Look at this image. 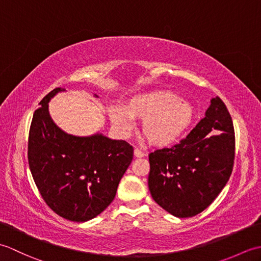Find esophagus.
<instances>
[{
  "mask_svg": "<svg viewBox=\"0 0 261 261\" xmlns=\"http://www.w3.org/2000/svg\"><path fill=\"white\" fill-rule=\"evenodd\" d=\"M143 156H145V153H143L141 150H139V149H138V148L135 149V157L141 158V157H143Z\"/></svg>",
  "mask_w": 261,
  "mask_h": 261,
  "instance_id": "esophagus-1",
  "label": "esophagus"
}]
</instances>
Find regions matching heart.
Returning <instances> with one entry per match:
<instances>
[{"mask_svg": "<svg viewBox=\"0 0 261 261\" xmlns=\"http://www.w3.org/2000/svg\"><path fill=\"white\" fill-rule=\"evenodd\" d=\"M113 125L121 132L130 131L132 119L140 120L143 138L154 147H168L178 141L193 124L195 109L170 91L138 94L124 103V108L109 110Z\"/></svg>", "mask_w": 261, "mask_h": 261, "instance_id": "heart-1", "label": "heart"}]
</instances>
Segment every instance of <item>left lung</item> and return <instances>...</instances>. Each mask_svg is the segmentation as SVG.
<instances>
[{
    "mask_svg": "<svg viewBox=\"0 0 261 261\" xmlns=\"http://www.w3.org/2000/svg\"><path fill=\"white\" fill-rule=\"evenodd\" d=\"M233 122L219 96L185 139L149 154L152 198L177 218L201 213L228 182L234 163Z\"/></svg>",
    "mask_w": 261,
    "mask_h": 261,
    "instance_id": "1",
    "label": "left lung"
}]
</instances>
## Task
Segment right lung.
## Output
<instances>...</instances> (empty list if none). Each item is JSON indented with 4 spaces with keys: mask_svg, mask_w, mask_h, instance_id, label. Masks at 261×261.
Wrapping results in <instances>:
<instances>
[{
    "mask_svg": "<svg viewBox=\"0 0 261 261\" xmlns=\"http://www.w3.org/2000/svg\"><path fill=\"white\" fill-rule=\"evenodd\" d=\"M63 91L57 87L47 94L33 113L28 162L48 206L66 220L85 222L114 199L134 158V148L103 135L76 137L59 129L49 115L48 102Z\"/></svg>",
    "mask_w": 261,
    "mask_h": 261,
    "instance_id": "obj_1",
    "label": "right lung"
}]
</instances>
